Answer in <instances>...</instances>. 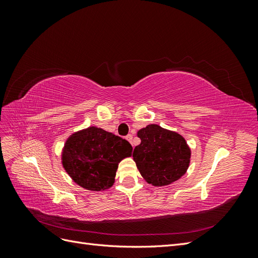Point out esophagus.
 Masks as SVG:
<instances>
[{"label": "esophagus", "instance_id": "1", "mask_svg": "<svg viewBox=\"0 0 258 258\" xmlns=\"http://www.w3.org/2000/svg\"><path fill=\"white\" fill-rule=\"evenodd\" d=\"M126 140H127V141H129L130 143H132V136H131V135H128V136L126 137Z\"/></svg>", "mask_w": 258, "mask_h": 258}]
</instances>
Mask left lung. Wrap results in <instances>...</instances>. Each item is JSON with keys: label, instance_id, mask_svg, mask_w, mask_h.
Instances as JSON below:
<instances>
[{"label": "left lung", "instance_id": "left-lung-1", "mask_svg": "<svg viewBox=\"0 0 258 258\" xmlns=\"http://www.w3.org/2000/svg\"><path fill=\"white\" fill-rule=\"evenodd\" d=\"M141 143L134 151V160L146 183L167 186L181 178L188 170L191 150L183 136L151 123L140 129Z\"/></svg>", "mask_w": 258, "mask_h": 258}]
</instances>
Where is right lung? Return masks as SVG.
Segmentation results:
<instances>
[{
	"label": "right lung",
	"instance_id": "right-lung-1",
	"mask_svg": "<svg viewBox=\"0 0 258 258\" xmlns=\"http://www.w3.org/2000/svg\"><path fill=\"white\" fill-rule=\"evenodd\" d=\"M131 154L132 146L126 140L90 126L66 140L61 163L76 185L90 191H103L113 186L119 162Z\"/></svg>",
	"mask_w": 258,
	"mask_h": 258
}]
</instances>
